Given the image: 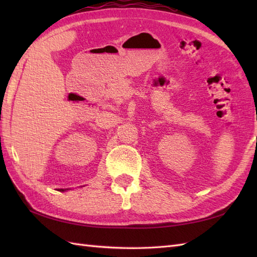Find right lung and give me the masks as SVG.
Instances as JSON below:
<instances>
[{
  "label": "right lung",
  "mask_w": 257,
  "mask_h": 257,
  "mask_svg": "<svg viewBox=\"0 0 257 257\" xmlns=\"http://www.w3.org/2000/svg\"><path fill=\"white\" fill-rule=\"evenodd\" d=\"M59 191H65V190H64V189H61V190H59Z\"/></svg>",
  "instance_id": "1"
}]
</instances>
